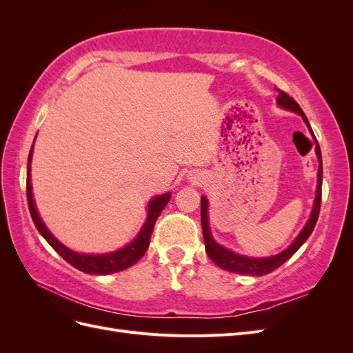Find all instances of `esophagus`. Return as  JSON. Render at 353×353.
Listing matches in <instances>:
<instances>
[{
  "label": "esophagus",
  "instance_id": "34e87169",
  "mask_svg": "<svg viewBox=\"0 0 353 353\" xmlns=\"http://www.w3.org/2000/svg\"><path fill=\"white\" fill-rule=\"evenodd\" d=\"M190 179L193 181V183H196V184H200V183H203V179H205V176H203V174H200V172H193L190 175Z\"/></svg>",
  "mask_w": 353,
  "mask_h": 353
}]
</instances>
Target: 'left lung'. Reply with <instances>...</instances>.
<instances>
[{
	"instance_id": "8db88e82",
	"label": "left lung",
	"mask_w": 353,
	"mask_h": 353,
	"mask_svg": "<svg viewBox=\"0 0 353 353\" xmlns=\"http://www.w3.org/2000/svg\"><path fill=\"white\" fill-rule=\"evenodd\" d=\"M279 91V97H276V104L280 105L281 109L294 112L297 114L302 116L303 122L306 123L309 132L314 137L315 140V154L318 157V181H316V194H315V200H314V206H312V212L311 216H309L307 222L305 223V227L302 228V231L299 232V236L293 240V243L288 245L285 250H283L279 254L274 256H268V258H250V256H244V254H239L236 252H232L223 245L218 244L215 241V239L212 237L210 232V227H209V215H208V206L209 201L205 196H201V230H203V237H205V248H206V253L210 258L212 262H215L219 268L234 272V274H241V275H253V276H262L265 274H270L274 270L280 268V266L292 258V256L301 249V245L309 239L311 236L315 223L318 221V215H319V208H321V188H323V159H321V148L318 145L316 138L312 132V128L307 122V117L305 116L303 110L299 105L290 95H287L284 91Z\"/></svg>"
}]
</instances>
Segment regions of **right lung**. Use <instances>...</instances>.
<instances>
[{"label":"right lung","mask_w":353,"mask_h":353,"mask_svg":"<svg viewBox=\"0 0 353 353\" xmlns=\"http://www.w3.org/2000/svg\"><path fill=\"white\" fill-rule=\"evenodd\" d=\"M32 153H34V144L30 147L29 157H28V172H26V196H28V205H29V212L32 221H34L37 230L42 237L47 240V243L54 249L63 259H65L68 263H70L74 268L85 272V274H95V275H109L113 272H119L126 268H130L134 263L140 261L145 250L148 249V244H150V237L154 228V223L159 218L160 213L165 209L168 205V201L170 200V194L172 193H163L160 196L153 197L147 205V219L144 222L143 228L140 232L137 234V237L130 243L126 244L125 248L114 250L110 253H78L69 248H66L65 244L60 243L44 223V221L41 219L34 194H32V183H30V162H32Z\"/></svg>","instance_id":"add662e5"}]
</instances>
